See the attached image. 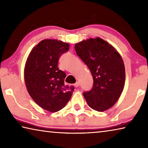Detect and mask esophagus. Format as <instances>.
<instances>
[{
  "mask_svg": "<svg viewBox=\"0 0 148 148\" xmlns=\"http://www.w3.org/2000/svg\"><path fill=\"white\" fill-rule=\"evenodd\" d=\"M74 86L76 87H78L79 86V82H76V83L74 84Z\"/></svg>",
  "mask_w": 148,
  "mask_h": 148,
  "instance_id": "obj_1",
  "label": "esophagus"
}]
</instances>
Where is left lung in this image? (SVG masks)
I'll list each match as a JSON object with an SVG mask.
<instances>
[{"label":"left lung","instance_id":"obj_1","mask_svg":"<svg viewBox=\"0 0 148 148\" xmlns=\"http://www.w3.org/2000/svg\"><path fill=\"white\" fill-rule=\"evenodd\" d=\"M75 50L91 72L93 85L83 92L92 109L103 112L116 104L124 88L125 65L116 49L100 38L75 45Z\"/></svg>","mask_w":148,"mask_h":148}]
</instances>
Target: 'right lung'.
Segmentation results:
<instances>
[{
	"label": "right lung",
	"mask_w": 148,
	"mask_h": 148,
	"mask_svg": "<svg viewBox=\"0 0 148 148\" xmlns=\"http://www.w3.org/2000/svg\"><path fill=\"white\" fill-rule=\"evenodd\" d=\"M69 49V44L57 40H44L30 53L25 67V82L34 101L44 110L56 112L71 98L73 86L64 85L66 73L59 70L60 57Z\"/></svg>",
	"instance_id": "obj_1"
}]
</instances>
